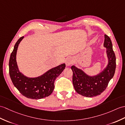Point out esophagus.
Masks as SVG:
<instances>
[{
  "label": "esophagus",
  "instance_id": "34e87169",
  "mask_svg": "<svg viewBox=\"0 0 125 125\" xmlns=\"http://www.w3.org/2000/svg\"><path fill=\"white\" fill-rule=\"evenodd\" d=\"M73 62V60L71 57L67 58L65 60V64L66 66H70L71 65Z\"/></svg>",
  "mask_w": 125,
  "mask_h": 125
}]
</instances>
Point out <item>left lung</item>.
I'll return each instance as SVG.
<instances>
[{
	"label": "left lung",
	"mask_w": 125,
	"mask_h": 125,
	"mask_svg": "<svg viewBox=\"0 0 125 125\" xmlns=\"http://www.w3.org/2000/svg\"><path fill=\"white\" fill-rule=\"evenodd\" d=\"M103 46L106 48L108 64L103 70L94 76H89L83 70L72 65V83L75 91L83 96L92 97L100 95L105 91L114 76L115 70V56L109 37L104 34Z\"/></svg>",
	"instance_id": "left-lung-1"
}]
</instances>
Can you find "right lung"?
<instances>
[{
	"label": "right lung",
	"instance_id": "1",
	"mask_svg": "<svg viewBox=\"0 0 125 125\" xmlns=\"http://www.w3.org/2000/svg\"><path fill=\"white\" fill-rule=\"evenodd\" d=\"M24 37H21L14 46L9 61V72L14 86L26 97L31 99H41L50 95L54 89V82L65 68L63 63L49 69L37 77L24 76L19 70L16 62V53L19 45Z\"/></svg>",
	"mask_w": 125,
	"mask_h": 125
}]
</instances>
